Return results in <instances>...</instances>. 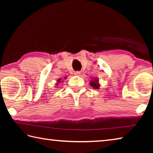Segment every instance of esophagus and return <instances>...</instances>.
<instances>
[{
    "label": "esophagus",
    "mask_w": 153,
    "mask_h": 153,
    "mask_svg": "<svg viewBox=\"0 0 153 153\" xmlns=\"http://www.w3.org/2000/svg\"><path fill=\"white\" fill-rule=\"evenodd\" d=\"M79 74H80L79 71H75L74 72V75H76V76H79Z\"/></svg>",
    "instance_id": "esophagus-1"
}]
</instances>
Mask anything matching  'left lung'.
<instances>
[{
    "label": "left lung",
    "instance_id": "left-lung-1",
    "mask_svg": "<svg viewBox=\"0 0 153 153\" xmlns=\"http://www.w3.org/2000/svg\"><path fill=\"white\" fill-rule=\"evenodd\" d=\"M90 86H92L95 89L99 88L100 84H98V79H97V78H95L94 80H92V81L90 82Z\"/></svg>",
    "mask_w": 153,
    "mask_h": 153
}]
</instances>
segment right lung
<instances>
[{
    "label": "right lung",
    "mask_w": 153,
    "mask_h": 153,
    "mask_svg": "<svg viewBox=\"0 0 153 153\" xmlns=\"http://www.w3.org/2000/svg\"><path fill=\"white\" fill-rule=\"evenodd\" d=\"M60 80H61L60 79H58V81H57V82H60Z\"/></svg>",
    "instance_id": "obj_1"
}]
</instances>
